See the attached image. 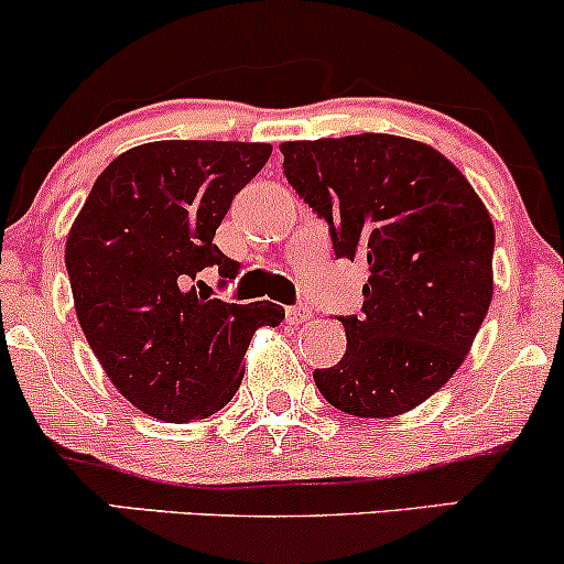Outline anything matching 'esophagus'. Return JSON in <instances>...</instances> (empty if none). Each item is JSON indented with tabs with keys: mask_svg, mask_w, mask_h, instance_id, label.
I'll return each mask as SVG.
<instances>
[{
	"mask_svg": "<svg viewBox=\"0 0 564 564\" xmlns=\"http://www.w3.org/2000/svg\"><path fill=\"white\" fill-rule=\"evenodd\" d=\"M286 318L289 323H294V326H300V323L313 318V310H310L307 304H294V307L286 310Z\"/></svg>",
	"mask_w": 564,
	"mask_h": 564,
	"instance_id": "obj_1",
	"label": "esophagus"
}]
</instances>
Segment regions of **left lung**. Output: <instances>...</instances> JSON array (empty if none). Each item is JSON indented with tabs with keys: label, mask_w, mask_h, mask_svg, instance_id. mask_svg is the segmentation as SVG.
<instances>
[{
	"label": "left lung",
	"mask_w": 564,
	"mask_h": 564,
	"mask_svg": "<svg viewBox=\"0 0 564 564\" xmlns=\"http://www.w3.org/2000/svg\"><path fill=\"white\" fill-rule=\"evenodd\" d=\"M283 174L326 219L336 260H364L347 352L315 368L323 398L364 419L398 416L453 377L494 300L496 232L462 172L394 134L283 142Z\"/></svg>",
	"instance_id": "8db88e82"
}]
</instances>
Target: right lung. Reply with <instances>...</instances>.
Wrapping results in <instances>:
<instances>
[{"instance_id":"1","label":"right lung","mask_w":564,"mask_h":564,"mask_svg":"<svg viewBox=\"0 0 564 564\" xmlns=\"http://www.w3.org/2000/svg\"><path fill=\"white\" fill-rule=\"evenodd\" d=\"M268 142L161 140L121 153L95 180L68 232L76 315L102 371L132 405L185 424L228 405L243 355L281 304L209 296L200 273L228 286L241 264L215 232L268 164Z\"/></svg>"}]
</instances>
